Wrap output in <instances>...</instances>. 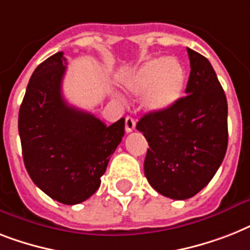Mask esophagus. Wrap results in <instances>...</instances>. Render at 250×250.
I'll use <instances>...</instances> for the list:
<instances>
[{"label": "esophagus", "mask_w": 250, "mask_h": 250, "mask_svg": "<svg viewBox=\"0 0 250 250\" xmlns=\"http://www.w3.org/2000/svg\"><path fill=\"white\" fill-rule=\"evenodd\" d=\"M136 127V121L132 117H125V131L132 132Z\"/></svg>", "instance_id": "obj_1"}]
</instances>
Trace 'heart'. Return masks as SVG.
Returning a JSON list of instances; mask_svg holds the SVG:
<instances>
[{
  "label": "heart",
  "instance_id": "1",
  "mask_svg": "<svg viewBox=\"0 0 250 250\" xmlns=\"http://www.w3.org/2000/svg\"><path fill=\"white\" fill-rule=\"evenodd\" d=\"M186 72L174 58H154L132 73L125 91L139 96L145 93L144 104L149 110L162 111L171 107L182 96Z\"/></svg>",
  "mask_w": 250,
  "mask_h": 250
}]
</instances>
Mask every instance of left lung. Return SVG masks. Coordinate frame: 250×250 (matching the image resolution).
Here are the masks:
<instances>
[{
  "instance_id": "obj_1",
  "label": "left lung",
  "mask_w": 250,
  "mask_h": 250,
  "mask_svg": "<svg viewBox=\"0 0 250 250\" xmlns=\"http://www.w3.org/2000/svg\"><path fill=\"white\" fill-rule=\"evenodd\" d=\"M186 96L150 111L136 128L149 143L144 171L159 194L176 200L196 195L216 174L229 141L227 100L208 59L188 48Z\"/></svg>"
}]
</instances>
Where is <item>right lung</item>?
Wrapping results in <instances>:
<instances>
[{"label": "right lung", "mask_w": 250, "mask_h": 250, "mask_svg": "<svg viewBox=\"0 0 250 250\" xmlns=\"http://www.w3.org/2000/svg\"><path fill=\"white\" fill-rule=\"evenodd\" d=\"M62 52L36 68L19 110L23 159L32 181L62 204H79L100 188L111 154L125 135V118L111 125L64 100Z\"/></svg>", "instance_id": "obj_1"}]
</instances>
